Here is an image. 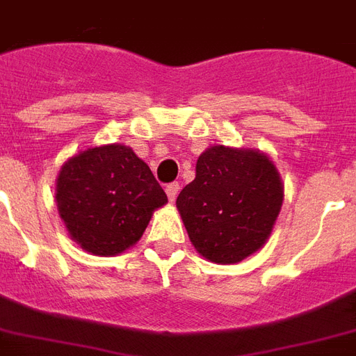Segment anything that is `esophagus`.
Listing matches in <instances>:
<instances>
[{"label":"esophagus","mask_w":356,"mask_h":356,"mask_svg":"<svg viewBox=\"0 0 356 356\" xmlns=\"http://www.w3.org/2000/svg\"><path fill=\"white\" fill-rule=\"evenodd\" d=\"M179 191H181L179 183H171V185L165 186V194H168V200H170V202H175Z\"/></svg>","instance_id":"obj_1"}]
</instances>
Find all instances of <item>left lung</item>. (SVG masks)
Wrapping results in <instances>:
<instances>
[{
  "mask_svg": "<svg viewBox=\"0 0 356 356\" xmlns=\"http://www.w3.org/2000/svg\"><path fill=\"white\" fill-rule=\"evenodd\" d=\"M283 181L268 154L213 145L196 177L177 196L194 249L215 264H236L260 251L283 205Z\"/></svg>",
  "mask_w": 356,
  "mask_h": 356,
  "instance_id": "left-lung-1",
  "label": "left lung"
}]
</instances>
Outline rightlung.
Wrapping results in <instances>:
<instances>
[{
	"mask_svg": "<svg viewBox=\"0 0 356 356\" xmlns=\"http://www.w3.org/2000/svg\"><path fill=\"white\" fill-rule=\"evenodd\" d=\"M168 196L149 165L122 143L67 158L56 177V207L70 238L96 257H115L143 236Z\"/></svg>",
	"mask_w": 356,
	"mask_h": 356,
	"instance_id": "1",
	"label": "right lung"
}]
</instances>
